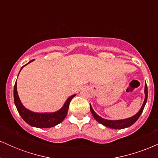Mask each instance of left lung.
Returning a JSON list of instances; mask_svg holds the SVG:
<instances>
[{
    "mask_svg": "<svg viewBox=\"0 0 158 158\" xmlns=\"http://www.w3.org/2000/svg\"><path fill=\"white\" fill-rule=\"evenodd\" d=\"M144 92H145V99H144V102L143 103V106L141 107L140 110H139V111L135 114V115L132 116L131 117H129V118L124 119H117V120H109V119H106L102 118V117H99V116L98 115L95 111H94L90 104V111H91L92 115L94 116V117L95 118V119L98 123H99L100 124L103 125V126L108 127V128H113V129H123V128H128V127L132 126V125H133L134 123L138 119L139 116H140L141 114H142L143 109H144V107L146 106V102H147L148 89H147V85H146V83L145 84Z\"/></svg>",
    "mask_w": 158,
    "mask_h": 158,
    "instance_id": "8db88e82",
    "label": "left lung"
}]
</instances>
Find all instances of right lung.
Here are the masks:
<instances>
[{"mask_svg": "<svg viewBox=\"0 0 158 158\" xmlns=\"http://www.w3.org/2000/svg\"><path fill=\"white\" fill-rule=\"evenodd\" d=\"M32 61L33 60L29 61L27 64L32 62ZM25 65H23L21 68V70H22V68ZM75 96L76 94H74V95H72L71 97H69L66 100V102H64L62 108L57 111L52 112V113H35V112L31 111V110L27 109L21 103L17 92V80H16L15 86H14V102H15V105L17 108L18 111H19L21 117H22V119L27 124L31 126L36 127V128H51V127L55 126L62 122L66 117L67 114H68L70 101Z\"/></svg>", "mask_w": 158, "mask_h": 158, "instance_id": "add662e5", "label": "right lung"}]
</instances>
